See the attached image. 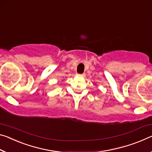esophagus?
<instances>
[{"mask_svg":"<svg viewBox=\"0 0 152 152\" xmlns=\"http://www.w3.org/2000/svg\"><path fill=\"white\" fill-rule=\"evenodd\" d=\"M76 76H78V78H84V77L85 76V74H76Z\"/></svg>","mask_w":152,"mask_h":152,"instance_id":"esophagus-1","label":"esophagus"}]
</instances>
